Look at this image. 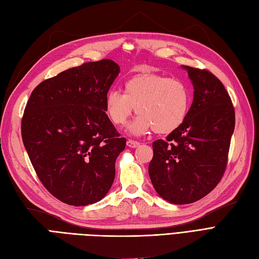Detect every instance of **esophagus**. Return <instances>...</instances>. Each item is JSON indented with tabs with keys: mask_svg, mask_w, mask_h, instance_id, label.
I'll return each instance as SVG.
<instances>
[{
	"mask_svg": "<svg viewBox=\"0 0 259 259\" xmlns=\"http://www.w3.org/2000/svg\"><path fill=\"white\" fill-rule=\"evenodd\" d=\"M126 145L131 148H136L138 146H140V143L137 142V140H133V139H128L126 142Z\"/></svg>",
	"mask_w": 259,
	"mask_h": 259,
	"instance_id": "1",
	"label": "esophagus"
}]
</instances>
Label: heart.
<instances>
[{
  "label": "heart",
  "instance_id": "heart-1",
  "mask_svg": "<svg viewBox=\"0 0 259 259\" xmlns=\"http://www.w3.org/2000/svg\"><path fill=\"white\" fill-rule=\"evenodd\" d=\"M105 107L116 126L126 123L136 108L139 115L130 126L131 132L140 134L152 128L155 134L165 135L185 122L190 108V92L177 77L143 73L124 83V94L109 92Z\"/></svg>",
  "mask_w": 259,
  "mask_h": 259
}]
</instances>
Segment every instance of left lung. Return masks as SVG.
Instances as JSON below:
<instances>
[{
    "mask_svg": "<svg viewBox=\"0 0 259 259\" xmlns=\"http://www.w3.org/2000/svg\"><path fill=\"white\" fill-rule=\"evenodd\" d=\"M194 97L185 122L152 144L149 176L161 198L189 204L221 182L228 164L236 114L222 81L206 69L185 67Z\"/></svg>",
    "mask_w": 259,
    "mask_h": 259,
    "instance_id": "8db88e82",
    "label": "left lung"
}]
</instances>
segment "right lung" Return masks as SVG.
Returning <instances> with one entry per match:
<instances>
[{"instance_id":"1","label":"right lung","mask_w":259,"mask_h":259,"mask_svg":"<svg viewBox=\"0 0 259 259\" xmlns=\"http://www.w3.org/2000/svg\"><path fill=\"white\" fill-rule=\"evenodd\" d=\"M120 72L111 59L70 68L38 84L28 99L21 137L31 164L51 194L69 205L103 199L125 149L106 113V96Z\"/></svg>"}]
</instances>
